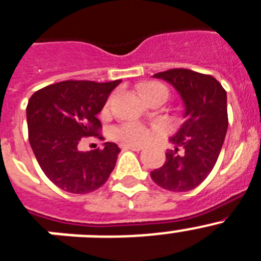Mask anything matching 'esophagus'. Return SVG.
I'll list each match as a JSON object with an SVG mask.
<instances>
[{
    "label": "esophagus",
    "mask_w": 261,
    "mask_h": 261,
    "mask_svg": "<svg viewBox=\"0 0 261 261\" xmlns=\"http://www.w3.org/2000/svg\"><path fill=\"white\" fill-rule=\"evenodd\" d=\"M120 147L123 148V150H133V151L143 150V146H141V144H122Z\"/></svg>",
    "instance_id": "esophagus-1"
}]
</instances>
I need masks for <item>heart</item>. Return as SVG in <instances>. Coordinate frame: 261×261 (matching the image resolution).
Instances as JSON below:
<instances>
[{
  "label": "heart",
  "instance_id": "b5f03b06",
  "mask_svg": "<svg viewBox=\"0 0 261 261\" xmlns=\"http://www.w3.org/2000/svg\"><path fill=\"white\" fill-rule=\"evenodd\" d=\"M167 93V89L159 83H146L142 86V94L144 95V98L147 99L151 95H154L156 93ZM168 94V93H167ZM111 100H109L103 107V111L102 113L106 114L109 113V109H110ZM115 137L119 139V141L124 142V143H130V144H139L147 142L151 137H152V130L148 128V127L143 126V124H138V123H124L122 126L117 127L115 131H114Z\"/></svg>",
  "mask_w": 261,
  "mask_h": 261
}]
</instances>
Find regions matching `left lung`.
<instances>
[{
  "label": "left lung",
  "mask_w": 261,
  "mask_h": 261,
  "mask_svg": "<svg viewBox=\"0 0 261 261\" xmlns=\"http://www.w3.org/2000/svg\"><path fill=\"white\" fill-rule=\"evenodd\" d=\"M178 90L186 106V122L170 141L162 167L151 171L159 187L172 192L191 191L212 171L224 142L228 114L227 91L212 75L188 69L154 74Z\"/></svg>",
  "instance_id": "obj_1"
}]
</instances>
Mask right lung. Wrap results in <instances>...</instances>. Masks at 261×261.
<instances>
[{
  "label": "right lung",
  "instance_id": "1",
  "mask_svg": "<svg viewBox=\"0 0 261 261\" xmlns=\"http://www.w3.org/2000/svg\"><path fill=\"white\" fill-rule=\"evenodd\" d=\"M120 80L111 82L62 81L33 94L26 107L29 142L39 167L61 190L89 194L105 185L115 167L119 147L106 142L105 148L83 152V138L102 137L97 114Z\"/></svg>",
  "mask_w": 261,
  "mask_h": 261
}]
</instances>
